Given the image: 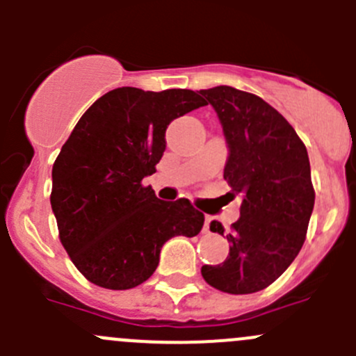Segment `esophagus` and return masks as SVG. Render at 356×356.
Returning a JSON list of instances; mask_svg holds the SVG:
<instances>
[{
  "label": "esophagus",
  "instance_id": "obj_1",
  "mask_svg": "<svg viewBox=\"0 0 356 356\" xmlns=\"http://www.w3.org/2000/svg\"><path fill=\"white\" fill-rule=\"evenodd\" d=\"M210 222H211V218L210 217H207L204 218V231H210Z\"/></svg>",
  "mask_w": 356,
  "mask_h": 356
}]
</instances>
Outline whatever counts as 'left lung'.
<instances>
[{
  "instance_id": "1",
  "label": "left lung",
  "mask_w": 356,
  "mask_h": 356,
  "mask_svg": "<svg viewBox=\"0 0 356 356\" xmlns=\"http://www.w3.org/2000/svg\"><path fill=\"white\" fill-rule=\"evenodd\" d=\"M217 111L229 145L224 179L241 195L238 222L227 236L229 257L203 265L215 289L250 294L270 286L293 264L307 238L315 203L307 148L274 106L231 86L201 89ZM210 231L224 236L213 220Z\"/></svg>"
}]
</instances>
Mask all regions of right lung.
<instances>
[{
  "label": "right lung",
  "mask_w": 356,
  "mask_h": 356,
  "mask_svg": "<svg viewBox=\"0 0 356 356\" xmlns=\"http://www.w3.org/2000/svg\"><path fill=\"white\" fill-rule=\"evenodd\" d=\"M204 105L191 89L117 88L77 122L53 163L49 201L60 241L89 282L136 288L168 239L201 231L204 215L191 201H160L143 179L156 172L167 125Z\"/></svg>",
  "instance_id": "1"
}]
</instances>
